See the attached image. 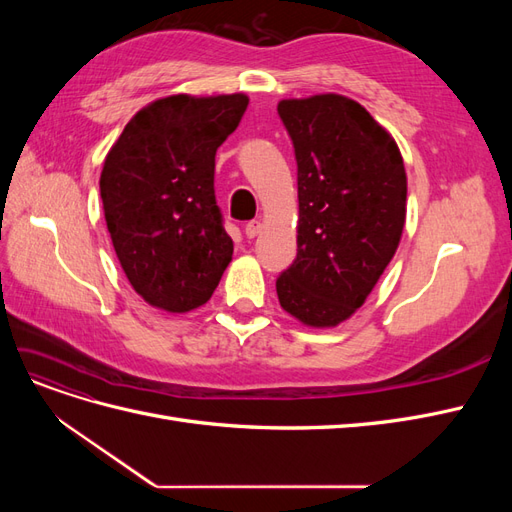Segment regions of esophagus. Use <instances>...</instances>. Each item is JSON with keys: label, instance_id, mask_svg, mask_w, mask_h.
Returning a JSON list of instances; mask_svg holds the SVG:
<instances>
[{"label": "esophagus", "instance_id": "34e87169", "mask_svg": "<svg viewBox=\"0 0 512 512\" xmlns=\"http://www.w3.org/2000/svg\"><path fill=\"white\" fill-rule=\"evenodd\" d=\"M260 228H262V224L258 222V220H252V222H247L245 224V228H243V232H245V237L247 239H254L258 232H260Z\"/></svg>", "mask_w": 512, "mask_h": 512}]
</instances>
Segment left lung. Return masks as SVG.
I'll use <instances>...</instances> for the list:
<instances>
[{"mask_svg":"<svg viewBox=\"0 0 512 512\" xmlns=\"http://www.w3.org/2000/svg\"><path fill=\"white\" fill-rule=\"evenodd\" d=\"M299 185L297 258L277 299L307 327L361 307L395 256L406 222V168L393 136L350 98L282 100Z\"/></svg>","mask_w":512,"mask_h":512,"instance_id":"8db88e82","label":"left lung"}]
</instances>
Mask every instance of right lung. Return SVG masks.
<instances>
[{"mask_svg":"<svg viewBox=\"0 0 512 512\" xmlns=\"http://www.w3.org/2000/svg\"><path fill=\"white\" fill-rule=\"evenodd\" d=\"M247 96H168L138 111L100 175L104 218L132 288L166 312L205 305L232 260L215 203V151Z\"/></svg>","mask_w":512,"mask_h":512,"instance_id":"add662e5","label":"right lung"}]
</instances>
